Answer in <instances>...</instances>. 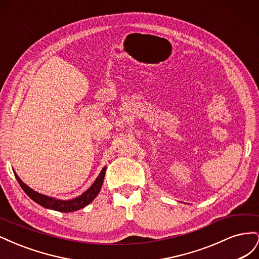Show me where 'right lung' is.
<instances>
[{
    "instance_id": "1",
    "label": "right lung",
    "mask_w": 259,
    "mask_h": 259,
    "mask_svg": "<svg viewBox=\"0 0 259 259\" xmlns=\"http://www.w3.org/2000/svg\"><path fill=\"white\" fill-rule=\"evenodd\" d=\"M105 174H106V167H104L103 170L100 171V174L96 178L95 183L91 186L89 190H86L83 194L80 195V197H77L72 200H69V201H61V200H57V199H54L51 197H46V195H43L41 193L32 190L25 183H22L21 179L16 175V173H15V177H16L17 182L19 183L20 187L22 188V190L25 191L34 202H36L37 204H40L46 208H51L54 210L61 211V213H69V211H74V210H77L80 208H83L84 206L90 204V203L97 197L100 188H101V186H103Z\"/></svg>"
}]
</instances>
